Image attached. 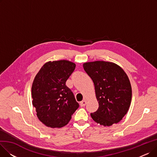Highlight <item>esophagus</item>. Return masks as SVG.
<instances>
[{"mask_svg": "<svg viewBox=\"0 0 157 157\" xmlns=\"http://www.w3.org/2000/svg\"><path fill=\"white\" fill-rule=\"evenodd\" d=\"M86 104V101H85V100H83V101H81V102H80V105H81V107H84V106H85V105Z\"/></svg>", "mask_w": 157, "mask_h": 157, "instance_id": "esophagus-1", "label": "esophagus"}]
</instances>
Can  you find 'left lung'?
<instances>
[{
  "label": "left lung",
  "instance_id": "obj_1",
  "mask_svg": "<svg viewBox=\"0 0 157 157\" xmlns=\"http://www.w3.org/2000/svg\"><path fill=\"white\" fill-rule=\"evenodd\" d=\"M92 79L98 108L90 114L92 119L104 126L118 123L127 114L132 99V88L126 73L112 62L95 61L83 64Z\"/></svg>",
  "mask_w": 157,
  "mask_h": 157
}]
</instances>
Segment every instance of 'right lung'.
I'll return each instance as SVG.
<instances>
[{"label": "right lung", "mask_w": 157, "mask_h": 157, "mask_svg": "<svg viewBox=\"0 0 157 157\" xmlns=\"http://www.w3.org/2000/svg\"><path fill=\"white\" fill-rule=\"evenodd\" d=\"M75 68L76 64L67 60L48 62L34 78L32 104L39 120L48 127L66 125L79 108L74 94L65 85Z\"/></svg>", "instance_id": "1"}]
</instances>
